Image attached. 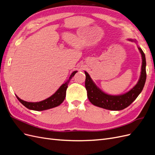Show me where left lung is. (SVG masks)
Returning <instances> with one entry per match:
<instances>
[{"instance_id": "obj_1", "label": "left lung", "mask_w": 155, "mask_h": 155, "mask_svg": "<svg viewBox=\"0 0 155 155\" xmlns=\"http://www.w3.org/2000/svg\"><path fill=\"white\" fill-rule=\"evenodd\" d=\"M129 40L136 42V41L133 39ZM138 48L141 53L142 59L141 75L137 85L129 92L124 94L112 96L104 92L96 85L89 74L85 71L86 76L85 88L87 91L88 98L91 104L103 109L111 110H120L129 106L137 99V97L142 91L146 80V70H145L146 61H145V54L139 46Z\"/></svg>"}]
</instances>
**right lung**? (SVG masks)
Masks as SVG:
<instances>
[{
  "label": "right lung",
  "instance_id": "add662e5",
  "mask_svg": "<svg viewBox=\"0 0 155 155\" xmlns=\"http://www.w3.org/2000/svg\"><path fill=\"white\" fill-rule=\"evenodd\" d=\"M76 72L77 71L73 72L71 74V75H70V76L67 80V81L63 83L52 96H51L50 97L47 98V99H46L43 101L39 102H28L20 99L17 95L16 97L18 100L23 105L25 106L26 108L30 110L41 111L58 107L60 104H61L63 101L64 100L65 97H66V91L67 88H68V83L70 81V79L72 78V77Z\"/></svg>",
  "mask_w": 155,
  "mask_h": 155
}]
</instances>
